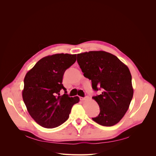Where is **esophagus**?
I'll return each mask as SVG.
<instances>
[{"label": "esophagus", "mask_w": 156, "mask_h": 156, "mask_svg": "<svg viewBox=\"0 0 156 156\" xmlns=\"http://www.w3.org/2000/svg\"><path fill=\"white\" fill-rule=\"evenodd\" d=\"M80 101H83L85 100V97H80Z\"/></svg>", "instance_id": "1"}]
</instances>
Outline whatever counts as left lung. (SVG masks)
Here are the masks:
<instances>
[{
  "mask_svg": "<svg viewBox=\"0 0 156 156\" xmlns=\"http://www.w3.org/2000/svg\"><path fill=\"white\" fill-rule=\"evenodd\" d=\"M77 62L84 76L91 80L94 90L102 91L92 97L101 110L92 119L104 126L117 124L128 111L133 95L132 75L127 66L105 51L78 54Z\"/></svg>",
  "mask_w": 156,
  "mask_h": 156,
  "instance_id": "obj_1",
  "label": "left lung"
}]
</instances>
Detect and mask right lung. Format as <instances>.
Returning a JSON list of instances; mask_svg holds the SVG:
<instances>
[{"instance_id": "right-lung-1", "label": "right lung", "mask_w": 156, "mask_h": 156, "mask_svg": "<svg viewBox=\"0 0 156 156\" xmlns=\"http://www.w3.org/2000/svg\"><path fill=\"white\" fill-rule=\"evenodd\" d=\"M76 61V54H56L38 61L24 79L23 99L31 118L41 126L54 128L66 121L74 104L62 82L65 71ZM65 94L60 95V90Z\"/></svg>"}]
</instances>
